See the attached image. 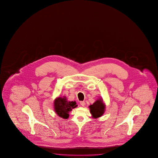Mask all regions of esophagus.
<instances>
[{"instance_id": "1", "label": "esophagus", "mask_w": 158, "mask_h": 158, "mask_svg": "<svg viewBox=\"0 0 158 158\" xmlns=\"http://www.w3.org/2000/svg\"><path fill=\"white\" fill-rule=\"evenodd\" d=\"M80 104L82 106H85V102H83V101H81L80 102Z\"/></svg>"}]
</instances>
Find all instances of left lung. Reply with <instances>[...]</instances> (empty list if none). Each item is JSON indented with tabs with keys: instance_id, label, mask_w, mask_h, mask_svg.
Returning a JSON list of instances; mask_svg holds the SVG:
<instances>
[{
	"instance_id": "left-lung-1",
	"label": "left lung",
	"mask_w": 158,
	"mask_h": 158,
	"mask_svg": "<svg viewBox=\"0 0 158 158\" xmlns=\"http://www.w3.org/2000/svg\"><path fill=\"white\" fill-rule=\"evenodd\" d=\"M89 110L92 117L97 118L101 117L105 111L106 106L103 102L102 98L98 99L95 101L94 104H91L89 106Z\"/></svg>"
}]
</instances>
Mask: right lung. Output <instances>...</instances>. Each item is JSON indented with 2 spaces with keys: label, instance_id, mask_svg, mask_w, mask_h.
<instances>
[{
  "label": "right lung",
  "instance_id": "obj_1",
  "mask_svg": "<svg viewBox=\"0 0 158 158\" xmlns=\"http://www.w3.org/2000/svg\"><path fill=\"white\" fill-rule=\"evenodd\" d=\"M77 107L75 101H67L65 96L57 97L54 101V110L56 114L64 119H67L69 117V113L72 109Z\"/></svg>",
  "mask_w": 158,
  "mask_h": 158
}]
</instances>
